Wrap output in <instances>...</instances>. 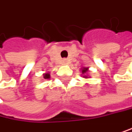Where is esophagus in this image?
Returning <instances> with one entry per match:
<instances>
[{
    "label": "esophagus",
    "instance_id": "34e87169",
    "mask_svg": "<svg viewBox=\"0 0 132 132\" xmlns=\"http://www.w3.org/2000/svg\"><path fill=\"white\" fill-rule=\"evenodd\" d=\"M62 61H63V63L64 64H67L68 63V60L67 59H63Z\"/></svg>",
    "mask_w": 132,
    "mask_h": 132
}]
</instances>
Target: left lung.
<instances>
[{
  "instance_id": "left-lung-1",
  "label": "left lung",
  "mask_w": 132,
  "mask_h": 132,
  "mask_svg": "<svg viewBox=\"0 0 132 132\" xmlns=\"http://www.w3.org/2000/svg\"><path fill=\"white\" fill-rule=\"evenodd\" d=\"M87 71H88V68H86V67H83L82 70V74H86V73H87ZM83 77H84V78H88L87 75H85V76H83Z\"/></svg>"
}]
</instances>
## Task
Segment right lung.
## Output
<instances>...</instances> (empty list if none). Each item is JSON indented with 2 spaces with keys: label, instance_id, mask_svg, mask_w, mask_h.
I'll return each instance as SVG.
<instances>
[{
  "label": "right lung",
  "instance_id": "1",
  "mask_svg": "<svg viewBox=\"0 0 132 132\" xmlns=\"http://www.w3.org/2000/svg\"><path fill=\"white\" fill-rule=\"evenodd\" d=\"M44 78L45 79H48V78H50V75L49 74V73H46V74H44Z\"/></svg>",
  "mask_w": 132,
  "mask_h": 132
}]
</instances>
